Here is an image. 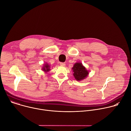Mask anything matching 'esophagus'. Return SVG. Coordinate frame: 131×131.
Instances as JSON below:
<instances>
[{"label":"esophagus","mask_w":131,"mask_h":131,"mask_svg":"<svg viewBox=\"0 0 131 131\" xmlns=\"http://www.w3.org/2000/svg\"><path fill=\"white\" fill-rule=\"evenodd\" d=\"M60 64V65H61V66H65V63L61 62Z\"/></svg>","instance_id":"esophagus-1"}]
</instances>
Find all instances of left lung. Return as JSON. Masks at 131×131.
Segmentation results:
<instances>
[{
    "mask_svg": "<svg viewBox=\"0 0 131 131\" xmlns=\"http://www.w3.org/2000/svg\"><path fill=\"white\" fill-rule=\"evenodd\" d=\"M73 75L77 81H81L84 79L89 74V71L87 70L81 63H76L72 68Z\"/></svg>",
    "mask_w": 131,
    "mask_h": 131,
    "instance_id": "left-lung-1",
    "label": "left lung"
}]
</instances>
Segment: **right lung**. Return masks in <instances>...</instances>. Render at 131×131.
Returning a JSON list of instances; mask_svg holds the SVG:
<instances>
[{
  "instance_id": "obj_1",
  "label": "right lung",
  "mask_w": 131,
  "mask_h": 131,
  "mask_svg": "<svg viewBox=\"0 0 131 131\" xmlns=\"http://www.w3.org/2000/svg\"><path fill=\"white\" fill-rule=\"evenodd\" d=\"M42 70L45 72H48L49 71H50V65H49L48 64L46 63L45 64L43 65V66L42 68Z\"/></svg>"
}]
</instances>
